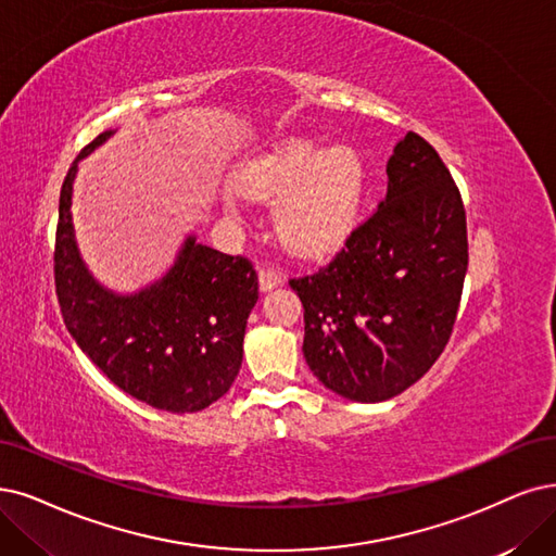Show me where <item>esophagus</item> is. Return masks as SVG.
<instances>
[{
  "label": "esophagus",
  "instance_id": "obj_1",
  "mask_svg": "<svg viewBox=\"0 0 556 556\" xmlns=\"http://www.w3.org/2000/svg\"><path fill=\"white\" fill-rule=\"evenodd\" d=\"M258 283H261V291H273L275 286L281 283V275L275 270V267H261Z\"/></svg>",
  "mask_w": 556,
  "mask_h": 556
}]
</instances>
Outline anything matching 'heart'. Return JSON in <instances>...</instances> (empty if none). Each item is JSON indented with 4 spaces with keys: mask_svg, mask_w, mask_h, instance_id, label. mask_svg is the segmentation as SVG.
<instances>
[{
    "mask_svg": "<svg viewBox=\"0 0 556 556\" xmlns=\"http://www.w3.org/2000/svg\"><path fill=\"white\" fill-rule=\"evenodd\" d=\"M366 185V167L353 147H332L312 137L275 141L236 174V190L252 199H275V224L295 252L334 247L351 229Z\"/></svg>",
    "mask_w": 556,
    "mask_h": 556,
    "instance_id": "b5f03b06",
    "label": "heart"
}]
</instances>
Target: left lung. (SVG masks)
I'll return each mask as SVG.
<instances>
[{"instance_id":"left-lung-1","label":"left lung","mask_w":556,"mask_h":556,"mask_svg":"<svg viewBox=\"0 0 556 556\" xmlns=\"http://www.w3.org/2000/svg\"><path fill=\"white\" fill-rule=\"evenodd\" d=\"M387 197L314 275L291 279L304 306L302 353L334 394L378 403L415 384L454 330L467 222L446 164L417 132L387 162Z\"/></svg>"}]
</instances>
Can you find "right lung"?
Returning <instances> with one entry per match:
<instances>
[{"instance_id":"add662e5","label":"right lung","mask_w":556,"mask_h":556,"mask_svg":"<svg viewBox=\"0 0 556 556\" xmlns=\"http://www.w3.org/2000/svg\"><path fill=\"white\" fill-rule=\"evenodd\" d=\"M98 135L71 164L59 194L54 283L71 337L132 399L188 415L229 392L258 300L250 258L222 254L188 236L162 279L132 295L98 283L77 250L71 199L77 162L112 137Z\"/></svg>"}]
</instances>
